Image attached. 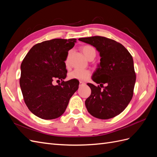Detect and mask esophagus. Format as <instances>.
<instances>
[{
	"instance_id": "obj_1",
	"label": "esophagus",
	"mask_w": 157,
	"mask_h": 157,
	"mask_svg": "<svg viewBox=\"0 0 157 157\" xmlns=\"http://www.w3.org/2000/svg\"><path fill=\"white\" fill-rule=\"evenodd\" d=\"M84 84H85V82H82V81L79 82V86H82V85H84Z\"/></svg>"
}]
</instances>
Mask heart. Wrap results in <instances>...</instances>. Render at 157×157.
I'll return each instance as SVG.
<instances>
[{"instance_id": "1", "label": "heart", "mask_w": 157, "mask_h": 157, "mask_svg": "<svg viewBox=\"0 0 157 157\" xmlns=\"http://www.w3.org/2000/svg\"><path fill=\"white\" fill-rule=\"evenodd\" d=\"M82 51L85 57L88 59L91 57L96 56V50L92 46L89 45H85L82 46ZM71 55V52H69L65 59V65L68 66L69 63V58ZM91 76V71L88 69H75L72 72L69 74V78L70 79H75L80 80V81H86L90 78Z\"/></svg>"}]
</instances>
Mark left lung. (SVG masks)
<instances>
[{"label":"left lung","instance_id":"obj_1","mask_svg":"<svg viewBox=\"0 0 157 157\" xmlns=\"http://www.w3.org/2000/svg\"><path fill=\"white\" fill-rule=\"evenodd\" d=\"M78 40L94 46L101 57L92 80L102 84L100 86L87 84L92 91L85 101L87 110L99 119L115 117L124 110L134 94L136 76L132 56L122 44L106 37L94 36ZM98 77L103 81L99 82Z\"/></svg>","mask_w":157,"mask_h":157}]
</instances>
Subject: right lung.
<instances>
[{
	"instance_id": "1",
	"label": "right lung",
	"mask_w": 157,
	"mask_h": 157,
	"mask_svg": "<svg viewBox=\"0 0 157 157\" xmlns=\"http://www.w3.org/2000/svg\"><path fill=\"white\" fill-rule=\"evenodd\" d=\"M76 40L54 39L38 43L21 64L20 84L23 99L29 111L42 119L62 115L78 88V80H63L67 73L65 59ZM54 80H61L62 83L54 86Z\"/></svg>"
}]
</instances>
